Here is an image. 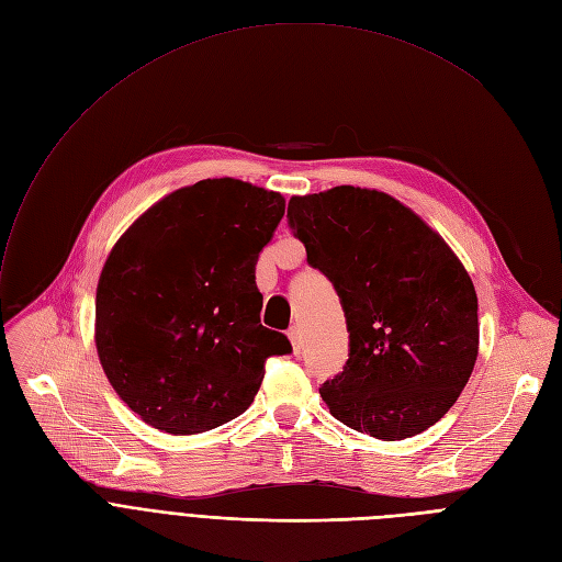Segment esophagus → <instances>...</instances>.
Wrapping results in <instances>:
<instances>
[{"mask_svg": "<svg viewBox=\"0 0 562 562\" xmlns=\"http://www.w3.org/2000/svg\"><path fill=\"white\" fill-rule=\"evenodd\" d=\"M288 338H290V342H292V350H295V355H302V350H304V336H302V329H300V327H290Z\"/></svg>", "mask_w": 562, "mask_h": 562, "instance_id": "1", "label": "esophagus"}]
</instances>
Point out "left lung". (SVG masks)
Here are the masks:
<instances>
[{
    "instance_id": "8db88e82",
    "label": "left lung",
    "mask_w": 562,
    "mask_h": 562,
    "mask_svg": "<svg viewBox=\"0 0 562 562\" xmlns=\"http://www.w3.org/2000/svg\"><path fill=\"white\" fill-rule=\"evenodd\" d=\"M288 220L350 331V359L319 389L331 416L382 441L425 432L477 359V297L462 260L412 207L366 187L292 196Z\"/></svg>"
}]
</instances>
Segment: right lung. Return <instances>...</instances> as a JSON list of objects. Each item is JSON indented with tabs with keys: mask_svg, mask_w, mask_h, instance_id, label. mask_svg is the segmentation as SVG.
Wrapping results in <instances>:
<instances>
[{
	"mask_svg": "<svg viewBox=\"0 0 562 562\" xmlns=\"http://www.w3.org/2000/svg\"><path fill=\"white\" fill-rule=\"evenodd\" d=\"M285 212L279 192L207 178L159 199L106 256L95 347L106 380L155 430L199 435L254 403L290 340L260 325L256 260Z\"/></svg>",
	"mask_w": 562,
	"mask_h": 562,
	"instance_id": "1",
	"label": "right lung"
}]
</instances>
